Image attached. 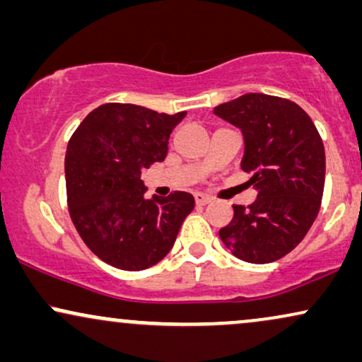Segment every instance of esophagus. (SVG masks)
Instances as JSON below:
<instances>
[{"label":"esophagus","instance_id":"34e87169","mask_svg":"<svg viewBox=\"0 0 362 362\" xmlns=\"http://www.w3.org/2000/svg\"><path fill=\"white\" fill-rule=\"evenodd\" d=\"M195 202H197V205H207L212 202V197H209L205 194H195Z\"/></svg>","mask_w":362,"mask_h":362}]
</instances>
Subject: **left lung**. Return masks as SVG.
Instances as JSON below:
<instances>
[{
	"instance_id": "1",
	"label": "left lung",
	"mask_w": 362,
	"mask_h": 362,
	"mask_svg": "<svg viewBox=\"0 0 362 362\" xmlns=\"http://www.w3.org/2000/svg\"><path fill=\"white\" fill-rule=\"evenodd\" d=\"M244 136L240 168L259 190L252 205H234L218 230L237 259L269 264L304 239L321 207L326 155L313 120L291 100L247 93L214 108Z\"/></svg>"
}]
</instances>
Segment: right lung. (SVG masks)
I'll list each match as a JSON object with an SVG mask.
<instances>
[{"label":"right lung","instance_id":"obj_1","mask_svg":"<svg viewBox=\"0 0 362 362\" xmlns=\"http://www.w3.org/2000/svg\"><path fill=\"white\" fill-rule=\"evenodd\" d=\"M187 112L167 115L132 103H105L80 123L65 155L73 226L88 249L122 271H144L170 252L194 197H145L141 170L165 160L172 130Z\"/></svg>","mask_w":362,"mask_h":362}]
</instances>
